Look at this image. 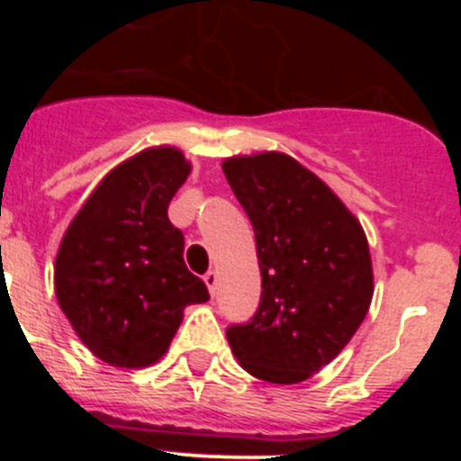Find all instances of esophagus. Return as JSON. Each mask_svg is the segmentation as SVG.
<instances>
[{
	"mask_svg": "<svg viewBox=\"0 0 461 461\" xmlns=\"http://www.w3.org/2000/svg\"><path fill=\"white\" fill-rule=\"evenodd\" d=\"M203 281L207 284V288H210V293L214 295L217 293V286H219V275L217 272H207L205 276H203Z\"/></svg>",
	"mask_w": 461,
	"mask_h": 461,
	"instance_id": "esophagus-1",
	"label": "esophagus"
}]
</instances>
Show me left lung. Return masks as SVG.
Returning a JSON list of instances; mask_svg holds the SVG:
<instances>
[{
	"label": "left lung",
	"instance_id": "left-lung-1",
	"mask_svg": "<svg viewBox=\"0 0 461 461\" xmlns=\"http://www.w3.org/2000/svg\"><path fill=\"white\" fill-rule=\"evenodd\" d=\"M256 235L260 303L226 328L251 376L300 383L335 360L367 316L372 258L360 221L328 185L279 152L223 161Z\"/></svg>",
	"mask_w": 461,
	"mask_h": 461
}]
</instances>
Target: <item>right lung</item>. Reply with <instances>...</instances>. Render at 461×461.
<instances>
[{"label":"right lung","instance_id":"obj_1","mask_svg":"<svg viewBox=\"0 0 461 461\" xmlns=\"http://www.w3.org/2000/svg\"><path fill=\"white\" fill-rule=\"evenodd\" d=\"M191 166L152 148L110 170L68 226L55 293L89 351L113 367H148L168 351L182 309L210 300L185 266V235L168 219Z\"/></svg>","mask_w":461,"mask_h":461}]
</instances>
